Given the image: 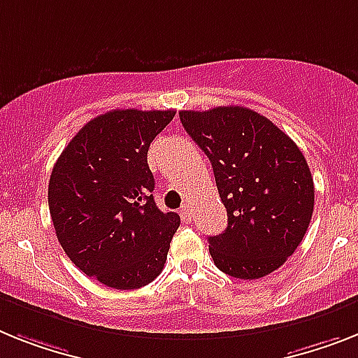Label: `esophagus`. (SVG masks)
Returning a JSON list of instances; mask_svg holds the SVG:
<instances>
[{"instance_id": "1", "label": "esophagus", "mask_w": 358, "mask_h": 358, "mask_svg": "<svg viewBox=\"0 0 358 358\" xmlns=\"http://www.w3.org/2000/svg\"><path fill=\"white\" fill-rule=\"evenodd\" d=\"M180 216H182V220H184L185 224H189V222L193 220V209H191L189 203L182 206V209H180Z\"/></svg>"}]
</instances>
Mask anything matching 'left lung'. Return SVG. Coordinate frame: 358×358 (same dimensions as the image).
Here are the masks:
<instances>
[{
	"instance_id": "obj_1",
	"label": "left lung",
	"mask_w": 358,
	"mask_h": 358,
	"mask_svg": "<svg viewBox=\"0 0 358 358\" xmlns=\"http://www.w3.org/2000/svg\"><path fill=\"white\" fill-rule=\"evenodd\" d=\"M209 158L227 211L209 253L225 275L255 280L286 262L304 238L315 206L313 176L296 143L266 116L238 105L180 110Z\"/></svg>"
}]
</instances>
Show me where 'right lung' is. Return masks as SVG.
I'll return each mask as SVG.
<instances>
[{"label": "right lung", "instance_id": "obj_1", "mask_svg": "<svg viewBox=\"0 0 358 358\" xmlns=\"http://www.w3.org/2000/svg\"><path fill=\"white\" fill-rule=\"evenodd\" d=\"M174 110L116 109L87 122L54 164L49 209L74 266L113 289L147 286L180 225L155 203L149 145Z\"/></svg>", "mask_w": 358, "mask_h": 358}]
</instances>
